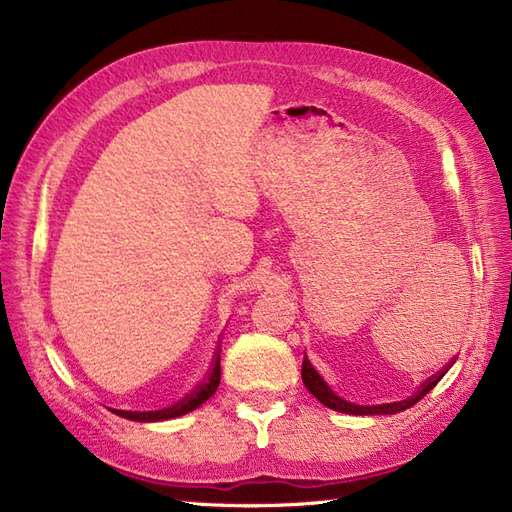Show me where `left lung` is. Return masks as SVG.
<instances>
[{
    "instance_id": "8db88e82",
    "label": "left lung",
    "mask_w": 512,
    "mask_h": 512,
    "mask_svg": "<svg viewBox=\"0 0 512 512\" xmlns=\"http://www.w3.org/2000/svg\"><path fill=\"white\" fill-rule=\"evenodd\" d=\"M301 378H303V385H306V389L310 391V394L317 398L321 405L328 407V409L341 411V413H350V416H394V413L413 407L420 398L427 396L429 391L438 385V380L442 378V374L436 376V378H431L429 383H424L422 389H418L411 398L398 400V402H385V405H354V402L341 398L328 383H325L323 376L308 361V356H303Z\"/></svg>"
}]
</instances>
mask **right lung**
I'll list each match as a JSON object with an SVG mask.
<instances>
[{
  "label": "right lung",
  "instance_id": "obj_1",
  "mask_svg": "<svg viewBox=\"0 0 512 512\" xmlns=\"http://www.w3.org/2000/svg\"><path fill=\"white\" fill-rule=\"evenodd\" d=\"M220 352H222V347L217 345L209 376H206L202 383L195 387L191 396H187L184 400L176 402V405H171L167 409H160V411H123V418L136 420V422H158V420L178 418V416H184V413L198 409L202 402H206L215 394L217 385H220V376H222V372H220Z\"/></svg>",
  "mask_w": 512,
  "mask_h": 512
}]
</instances>
